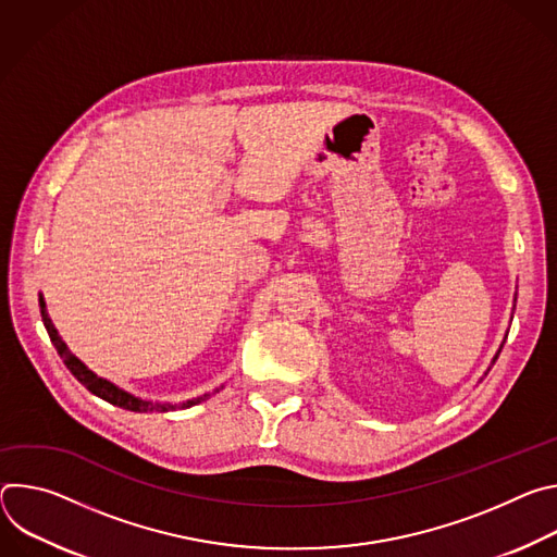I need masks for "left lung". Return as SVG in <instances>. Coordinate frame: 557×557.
<instances>
[{"instance_id":"1","label":"left lung","mask_w":557,"mask_h":557,"mask_svg":"<svg viewBox=\"0 0 557 557\" xmlns=\"http://www.w3.org/2000/svg\"><path fill=\"white\" fill-rule=\"evenodd\" d=\"M496 359H498V355H496ZM496 359H494V361H496Z\"/></svg>"}]
</instances>
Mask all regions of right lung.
Instances as JSON below:
<instances>
[{
    "instance_id": "obj_1",
    "label": "right lung",
    "mask_w": 557,
    "mask_h": 557,
    "mask_svg": "<svg viewBox=\"0 0 557 557\" xmlns=\"http://www.w3.org/2000/svg\"><path fill=\"white\" fill-rule=\"evenodd\" d=\"M39 308H41V320H44V326H46V331H48V335H50V342H52V346L57 348L59 357L63 359L65 368L74 374V379H76L78 383L86 385L92 394H97L99 399H103V401H108V404H112V406H119V408H123V410H129V412H151V410H156V412H170V410H185V408H191V406H196V404L209 399V394H202V396H198V399L183 401V404H151V401L138 399V396H134V394L121 389V387L114 385L112 381H108V379L99 376L97 372H92L82 359H76V357L70 352V348L65 346V342L59 337L57 329L52 326V320L48 317L46 301H44L41 295H39ZM215 392H218V389H215Z\"/></svg>"
}]
</instances>
